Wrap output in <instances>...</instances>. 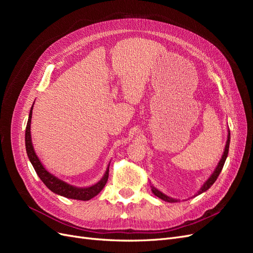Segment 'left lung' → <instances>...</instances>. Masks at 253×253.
Returning <instances> with one entry per match:
<instances>
[{
  "mask_svg": "<svg viewBox=\"0 0 253 253\" xmlns=\"http://www.w3.org/2000/svg\"><path fill=\"white\" fill-rule=\"evenodd\" d=\"M229 144H230V131H229V129H228V136H227V141H226V145H225L224 154H223V156H221L220 160L218 162V164H217V166H216V168H215V170L213 171V173L211 174L210 177L204 182V185L202 186V188H201L200 190H198V192L196 193V195H200V194L206 192V191L208 190V189L213 185V183L215 182V180L217 179L219 173L221 172V170H223V167H224V165H225V162H226L227 156H228ZM151 190H152L153 194H154V195L157 196V197H159L160 200H163V201H165V202H168V203H177V202L180 201V200H176V198H172V197H170V196L166 195L165 193L162 192V191H159L158 189H156L153 185H151ZM196 195H194V196H196Z\"/></svg>",
  "mask_w": 253,
  "mask_h": 253,
  "instance_id": "1",
  "label": "left lung"
}]
</instances>
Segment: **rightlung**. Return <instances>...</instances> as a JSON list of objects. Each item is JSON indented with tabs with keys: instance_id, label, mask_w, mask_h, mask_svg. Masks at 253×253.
<instances>
[{
	"instance_id": "add662e5",
	"label": "right lung",
	"mask_w": 253,
	"mask_h": 253,
	"mask_svg": "<svg viewBox=\"0 0 253 253\" xmlns=\"http://www.w3.org/2000/svg\"><path fill=\"white\" fill-rule=\"evenodd\" d=\"M35 103V102H34ZM33 109L34 104L30 109L28 121L26 126L25 131V147H26V153L29 158V162L32 163L36 173L39 176L40 179L44 182V185L46 186L53 193L58 195L64 196L66 198H72V200H78V201H89L90 198L95 197L100 193V191L105 186L106 181L109 178V170H110V164L106 168V171L102 178L96 182L95 185H91L89 187H76L73 185H70L66 181L58 178L57 176L51 174L49 171L45 169V167L40 162L39 157L37 156L33 141H32V134H30V125H32V117H33Z\"/></svg>"
}]
</instances>
